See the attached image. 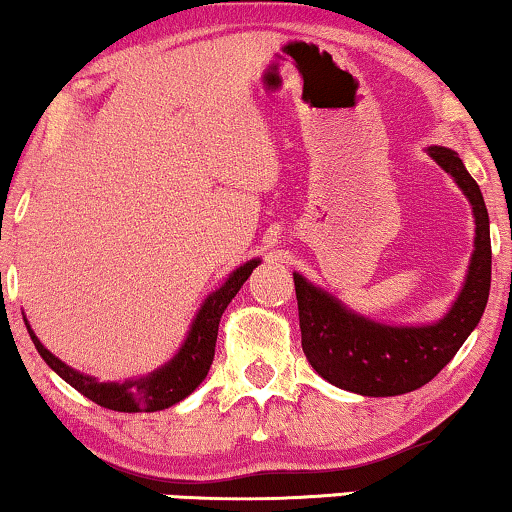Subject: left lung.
<instances>
[{
  "mask_svg": "<svg viewBox=\"0 0 512 512\" xmlns=\"http://www.w3.org/2000/svg\"><path fill=\"white\" fill-rule=\"evenodd\" d=\"M429 156L454 177L475 216V249L466 282L443 319L431 326L377 324L293 272L307 361L324 380L354 394L398 396L424 387L454 359L487 307L492 242L480 186L454 151L429 146Z\"/></svg>",
  "mask_w": 512,
  "mask_h": 512,
  "instance_id": "1",
  "label": "left lung"
}]
</instances>
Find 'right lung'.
<instances>
[{"label": "right lung", "instance_id": "add662e5", "mask_svg": "<svg viewBox=\"0 0 512 512\" xmlns=\"http://www.w3.org/2000/svg\"><path fill=\"white\" fill-rule=\"evenodd\" d=\"M261 263L258 258L240 265L235 272H230L226 284L214 293H209L205 303H202L198 317L193 319L188 338L172 361H167L165 366L153 370L146 377H137V380H125L123 384L118 382H97L95 377L83 375L79 370L69 368L67 363H62L58 356H53L48 349L41 345L37 335L27 324L30 338L37 347L48 366L58 373L67 384H72L76 391H81L83 396L90 401L102 405V408L116 410V412H156L165 410L170 405L184 401L188 394H193L195 387L205 380L209 373V366L214 361V347H216V335H219V321L221 314L226 312L230 300L235 298V293L242 289V284L247 282L256 265Z\"/></svg>", "mask_w": 512, "mask_h": 512}]
</instances>
